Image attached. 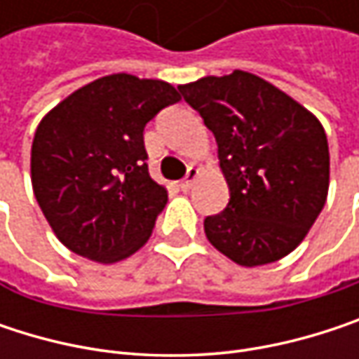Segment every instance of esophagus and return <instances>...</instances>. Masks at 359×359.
I'll use <instances>...</instances> for the list:
<instances>
[{"instance_id":"obj_1","label":"esophagus","mask_w":359,"mask_h":359,"mask_svg":"<svg viewBox=\"0 0 359 359\" xmlns=\"http://www.w3.org/2000/svg\"><path fill=\"white\" fill-rule=\"evenodd\" d=\"M197 177H199V170H197L195 166H189V170H187V177L180 180L179 187L182 189V191H189V189L193 187V182H195V179H197Z\"/></svg>"}]
</instances>
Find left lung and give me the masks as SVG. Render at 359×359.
Instances as JSON below:
<instances>
[{"mask_svg": "<svg viewBox=\"0 0 359 359\" xmlns=\"http://www.w3.org/2000/svg\"><path fill=\"white\" fill-rule=\"evenodd\" d=\"M214 133L231 199L203 220L208 241L241 266L272 264L295 250L328 193L323 124L264 79L235 70L180 85Z\"/></svg>", "mask_w": 359, "mask_h": 359, "instance_id": "1", "label": "left lung"}]
</instances>
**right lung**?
Wrapping results in <instances>:
<instances>
[{
    "mask_svg": "<svg viewBox=\"0 0 359 359\" xmlns=\"http://www.w3.org/2000/svg\"><path fill=\"white\" fill-rule=\"evenodd\" d=\"M180 102L164 81L109 74L68 95L36 126L39 208L70 251L111 264L151 235L168 193L149 177L145 124Z\"/></svg>",
    "mask_w": 359,
    "mask_h": 359,
    "instance_id": "right-lung-1",
    "label": "right lung"
}]
</instances>
